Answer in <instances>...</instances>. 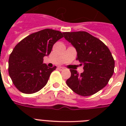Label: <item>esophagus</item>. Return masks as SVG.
Masks as SVG:
<instances>
[{"instance_id":"obj_1","label":"esophagus","mask_w":126,"mask_h":126,"mask_svg":"<svg viewBox=\"0 0 126 126\" xmlns=\"http://www.w3.org/2000/svg\"><path fill=\"white\" fill-rule=\"evenodd\" d=\"M57 69H59V71H62V70H63V69H64V68L62 67H58V68H57Z\"/></svg>"}]
</instances>
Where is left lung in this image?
I'll return each instance as SVG.
<instances>
[{
	"label": "left lung",
	"mask_w": 126,
	"mask_h": 126,
	"mask_svg": "<svg viewBox=\"0 0 126 126\" xmlns=\"http://www.w3.org/2000/svg\"><path fill=\"white\" fill-rule=\"evenodd\" d=\"M64 38L75 47L77 60L84 72L71 69L67 86L76 94L90 96L102 90L113 75L114 60L109 49L99 39L85 31L65 32Z\"/></svg>",
	"instance_id": "1"
}]
</instances>
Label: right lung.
I'll return each mask as SVG.
<instances>
[{
  "mask_svg": "<svg viewBox=\"0 0 126 126\" xmlns=\"http://www.w3.org/2000/svg\"><path fill=\"white\" fill-rule=\"evenodd\" d=\"M63 37L59 31L46 29L29 35L15 46L9 57L8 72L17 90L30 94L46 86L56 67H48L43 63V58Z\"/></svg>",
  "mask_w": 126,
  "mask_h": 126,
  "instance_id": "add662e5",
  "label": "right lung"
}]
</instances>
